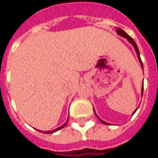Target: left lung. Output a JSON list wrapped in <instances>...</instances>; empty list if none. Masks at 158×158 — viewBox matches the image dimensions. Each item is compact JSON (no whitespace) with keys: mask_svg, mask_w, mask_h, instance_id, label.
<instances>
[{"mask_svg":"<svg viewBox=\"0 0 158 158\" xmlns=\"http://www.w3.org/2000/svg\"><path fill=\"white\" fill-rule=\"evenodd\" d=\"M116 33H118V35H120V36H121V37H123V38H126L128 42L132 44L133 47H134V48H135V52H136V53H137L138 59H139V60L140 64H141V66H142V68H143V65L142 60H141V58H140L139 51V48H138V47H137V44L135 43V41H134V39H133V38H131V37H130V35H128L127 33H125V31L123 30V29H121V28H118L117 29H116ZM143 86H142V96H143ZM138 108H139V107H138ZM138 108H137V109H138ZM137 109H136V110H135V111L133 112L132 115H134V114H135V113L136 112V110H137ZM94 113H95V115H97V117L98 118V120H100V121H101V122L102 123V124H104V125H109V123L105 122V121H103V120H102V119H100V118H99L98 116V115H97V114H96V111H95V110H94Z\"/></svg>","mask_w":158,"mask_h":158,"instance_id":"obj_1","label":"left lung"}]
</instances>
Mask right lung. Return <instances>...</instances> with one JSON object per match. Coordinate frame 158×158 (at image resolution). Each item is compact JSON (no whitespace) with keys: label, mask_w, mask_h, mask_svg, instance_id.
<instances>
[{"label":"right lung","mask_w":158,"mask_h":158,"mask_svg":"<svg viewBox=\"0 0 158 158\" xmlns=\"http://www.w3.org/2000/svg\"><path fill=\"white\" fill-rule=\"evenodd\" d=\"M68 119H69V118H68ZM67 121H68V120H66V122L64 123V125H62L61 126H60V127L56 128V129H55V130H52V131H41V130H38V131H40V132H42V133H44V134H52V133L56 132V131H58V130H60V129H62V128H64V126H65V125H66Z\"/></svg>","instance_id":"1"}]
</instances>
